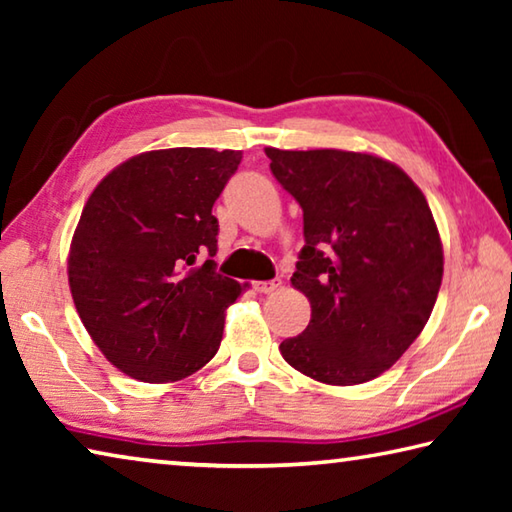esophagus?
<instances>
[{
    "mask_svg": "<svg viewBox=\"0 0 512 512\" xmlns=\"http://www.w3.org/2000/svg\"><path fill=\"white\" fill-rule=\"evenodd\" d=\"M253 289L257 293H273L280 289V280H266V282H255Z\"/></svg>",
    "mask_w": 512,
    "mask_h": 512,
    "instance_id": "34e87169",
    "label": "esophagus"
}]
</instances>
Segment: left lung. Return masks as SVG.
I'll use <instances>...</instances> for the list:
<instances>
[{
  "label": "left lung",
  "instance_id": "obj_1",
  "mask_svg": "<svg viewBox=\"0 0 512 512\" xmlns=\"http://www.w3.org/2000/svg\"><path fill=\"white\" fill-rule=\"evenodd\" d=\"M266 155L305 223L291 284L307 296L311 320L280 343L282 357L323 384L375 379L418 339L443 282L427 198L397 164L370 153L268 146Z\"/></svg>",
  "mask_w": 512,
  "mask_h": 512
}]
</instances>
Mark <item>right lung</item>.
Returning <instances> with one entry per match:
<instances>
[{
	"label": "right lung",
	"instance_id": "obj_1",
	"mask_svg": "<svg viewBox=\"0 0 512 512\" xmlns=\"http://www.w3.org/2000/svg\"><path fill=\"white\" fill-rule=\"evenodd\" d=\"M239 162L241 151L189 146L140 153L85 203L69 291L92 341L128 377L185 379L219 350L241 284L216 273L212 205Z\"/></svg>",
	"mask_w": 512,
	"mask_h": 512
}]
</instances>
